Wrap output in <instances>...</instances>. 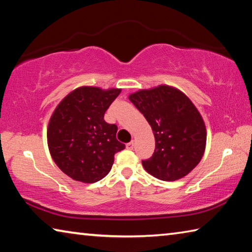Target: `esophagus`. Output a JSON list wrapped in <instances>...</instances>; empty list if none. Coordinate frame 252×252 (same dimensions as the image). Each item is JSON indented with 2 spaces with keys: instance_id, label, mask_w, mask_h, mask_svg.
<instances>
[{
  "instance_id": "34e87169",
  "label": "esophagus",
  "mask_w": 252,
  "mask_h": 252,
  "mask_svg": "<svg viewBox=\"0 0 252 252\" xmlns=\"http://www.w3.org/2000/svg\"><path fill=\"white\" fill-rule=\"evenodd\" d=\"M126 149H129V150H132V149L134 148V142L131 141V142H129V143H126Z\"/></svg>"
}]
</instances>
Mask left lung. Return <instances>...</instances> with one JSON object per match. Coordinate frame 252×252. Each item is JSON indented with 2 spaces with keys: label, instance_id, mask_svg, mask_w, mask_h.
Listing matches in <instances>:
<instances>
[{
  "label": "left lung",
  "instance_id": "obj_1",
  "mask_svg": "<svg viewBox=\"0 0 252 252\" xmlns=\"http://www.w3.org/2000/svg\"><path fill=\"white\" fill-rule=\"evenodd\" d=\"M129 100L151 126L156 139L153 156L143 168L159 180L176 181L201 161L207 129L201 114L179 89L161 84L129 95Z\"/></svg>",
  "mask_w": 252,
  "mask_h": 252
}]
</instances>
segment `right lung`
Wrapping results in <instances>:
<instances>
[{
    "label": "right lung",
    "instance_id": "add662e5",
    "mask_svg": "<svg viewBox=\"0 0 252 252\" xmlns=\"http://www.w3.org/2000/svg\"><path fill=\"white\" fill-rule=\"evenodd\" d=\"M121 89L76 88L58 104L50 118L48 147L55 164L75 181L93 183L112 168L114 155L126 146L117 140L118 126L104 113Z\"/></svg>",
    "mask_w": 252,
    "mask_h": 252
}]
</instances>
